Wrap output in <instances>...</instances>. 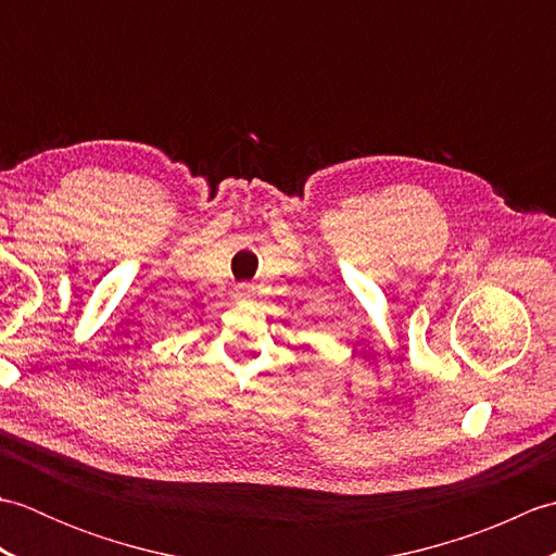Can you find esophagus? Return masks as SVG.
<instances>
[{"label":"esophagus","mask_w":556,"mask_h":556,"mask_svg":"<svg viewBox=\"0 0 556 556\" xmlns=\"http://www.w3.org/2000/svg\"><path fill=\"white\" fill-rule=\"evenodd\" d=\"M251 293H253V287L251 285H239V296H251Z\"/></svg>","instance_id":"esophagus-1"}]
</instances>
